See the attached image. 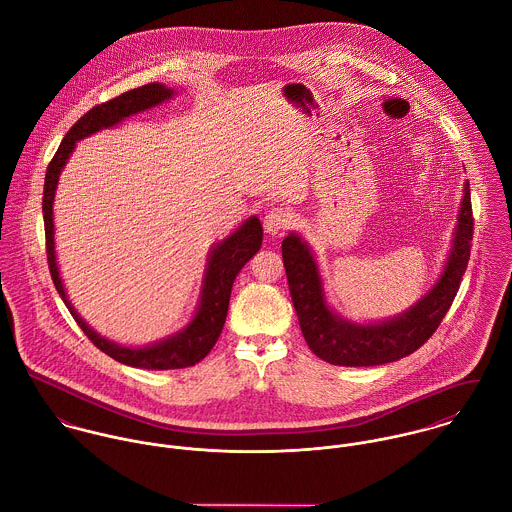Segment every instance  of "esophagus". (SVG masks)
Here are the masks:
<instances>
[{
	"label": "esophagus",
	"instance_id": "1",
	"mask_svg": "<svg viewBox=\"0 0 512 512\" xmlns=\"http://www.w3.org/2000/svg\"><path fill=\"white\" fill-rule=\"evenodd\" d=\"M291 225V215L283 207H273L263 219V227L269 235H281Z\"/></svg>",
	"mask_w": 512,
	"mask_h": 512
}]
</instances>
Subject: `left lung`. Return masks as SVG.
<instances>
[{
    "instance_id": "8db88e82",
    "label": "left lung",
    "mask_w": 512,
    "mask_h": 512,
    "mask_svg": "<svg viewBox=\"0 0 512 512\" xmlns=\"http://www.w3.org/2000/svg\"><path fill=\"white\" fill-rule=\"evenodd\" d=\"M463 192L453 247L441 277L413 307L376 324L350 322L328 307L318 265L307 241L297 233H289L283 239V263L291 299L308 348L320 360L334 366H380L409 356L429 340L451 308L471 255L473 209L469 182H465Z\"/></svg>"
}]
</instances>
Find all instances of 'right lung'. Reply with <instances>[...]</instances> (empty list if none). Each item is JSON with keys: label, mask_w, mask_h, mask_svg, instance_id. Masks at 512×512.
Listing matches in <instances>:
<instances>
[{"label": "right lung", "mask_w": 512, "mask_h": 512, "mask_svg": "<svg viewBox=\"0 0 512 512\" xmlns=\"http://www.w3.org/2000/svg\"><path fill=\"white\" fill-rule=\"evenodd\" d=\"M174 97V89L150 83L138 89H132L128 93H122L120 97L108 101V103L93 106L87 114H83L73 128L65 134L59 150L55 152L53 160L49 162L47 174H45V188H43V219H45V241H47V263L51 271V279L55 283V289L63 303L81 326V330L89 336V340L114 358L120 364L132 366V368H144V370H176V368H188L204 360L209 350L215 346L229 308L231 287L239 271L245 267V263L261 249L263 241V227L261 221L253 215L245 219L227 239L217 243L209 251L207 269H205L204 287H202V299L198 310L192 318V322L176 332L174 336H168L156 344L144 346V348H128L116 342L106 340L99 332H95L71 305L67 299L63 281L59 277V267L55 259V225H53V202H55V190L59 184V174L63 166L67 164L71 152L75 150V144L101 128H110L124 120L126 116H132L136 112L148 110L156 104L164 103Z\"/></svg>", "instance_id": "add662e5"}]
</instances>
